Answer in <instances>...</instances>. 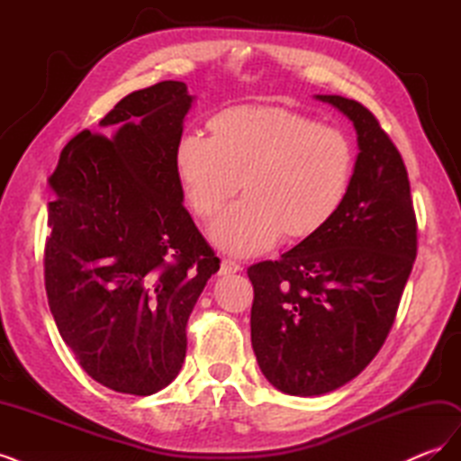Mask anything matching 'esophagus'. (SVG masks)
I'll return each instance as SVG.
<instances>
[{
    "label": "esophagus",
    "mask_w": 461,
    "mask_h": 461,
    "mask_svg": "<svg viewBox=\"0 0 461 461\" xmlns=\"http://www.w3.org/2000/svg\"><path fill=\"white\" fill-rule=\"evenodd\" d=\"M242 267H240V263H236L234 259H222L221 261V269H219V273L221 275H232V273H239Z\"/></svg>",
    "instance_id": "obj_1"
}]
</instances>
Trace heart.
<instances>
[{"instance_id":"obj_1","label":"heart","mask_w":461,"mask_h":461,"mask_svg":"<svg viewBox=\"0 0 461 461\" xmlns=\"http://www.w3.org/2000/svg\"><path fill=\"white\" fill-rule=\"evenodd\" d=\"M212 138L188 134L176 146L183 196L200 219H213V242L252 256L278 236L302 240L337 215L354 176V148L339 129L283 107H232L209 121Z\"/></svg>"}]
</instances>
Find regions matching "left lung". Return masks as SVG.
Masks as SVG:
<instances>
[{
    "label": "left lung",
    "mask_w": 461,
    "mask_h": 461,
    "mask_svg": "<svg viewBox=\"0 0 461 461\" xmlns=\"http://www.w3.org/2000/svg\"><path fill=\"white\" fill-rule=\"evenodd\" d=\"M317 100L356 127L350 190L319 232L281 259L248 267L259 369L292 396L327 394L371 364L394 325L417 256V219L398 148L359 102Z\"/></svg>",
    "instance_id": "left-lung-1"
}]
</instances>
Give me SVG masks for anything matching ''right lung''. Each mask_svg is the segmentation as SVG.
<instances>
[{"instance_id":"obj_1","label":"right lung","mask_w":461,"mask_h":461,"mask_svg":"<svg viewBox=\"0 0 461 461\" xmlns=\"http://www.w3.org/2000/svg\"><path fill=\"white\" fill-rule=\"evenodd\" d=\"M185 82L136 90L82 131L50 176L46 294L61 339L94 381L149 396L178 375L186 323L219 258L183 205L175 153Z\"/></svg>"}]
</instances>
